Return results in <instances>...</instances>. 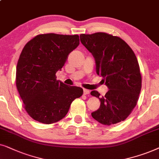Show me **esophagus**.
I'll return each instance as SVG.
<instances>
[{
	"instance_id": "1",
	"label": "esophagus",
	"mask_w": 159,
	"mask_h": 159,
	"mask_svg": "<svg viewBox=\"0 0 159 159\" xmlns=\"http://www.w3.org/2000/svg\"><path fill=\"white\" fill-rule=\"evenodd\" d=\"M90 93V91L89 90H88V89H84V95H86V94H89Z\"/></svg>"
}]
</instances>
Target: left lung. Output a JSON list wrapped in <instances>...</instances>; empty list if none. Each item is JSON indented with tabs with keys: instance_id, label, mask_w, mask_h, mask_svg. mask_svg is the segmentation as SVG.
Listing matches in <instances>:
<instances>
[{
	"instance_id": "obj_1",
	"label": "left lung",
	"mask_w": 159,
	"mask_h": 159,
	"mask_svg": "<svg viewBox=\"0 0 159 159\" xmlns=\"http://www.w3.org/2000/svg\"><path fill=\"white\" fill-rule=\"evenodd\" d=\"M83 45L95 60L96 72L108 88L105 96L97 91L91 94L99 99L100 106L92 113L103 125L124 120L136 106L142 87L138 61L124 40L105 33L80 35Z\"/></svg>"
}]
</instances>
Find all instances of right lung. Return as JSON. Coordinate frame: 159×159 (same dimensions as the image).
<instances>
[{
	"mask_svg": "<svg viewBox=\"0 0 159 159\" xmlns=\"http://www.w3.org/2000/svg\"><path fill=\"white\" fill-rule=\"evenodd\" d=\"M79 45L78 35H39L21 52L16 71V85L25 111L37 121L50 124L66 116L72 102L83 89L57 81L67 56Z\"/></svg>",
	"mask_w": 159,
	"mask_h": 159,
	"instance_id": "1",
	"label": "right lung"
}]
</instances>
